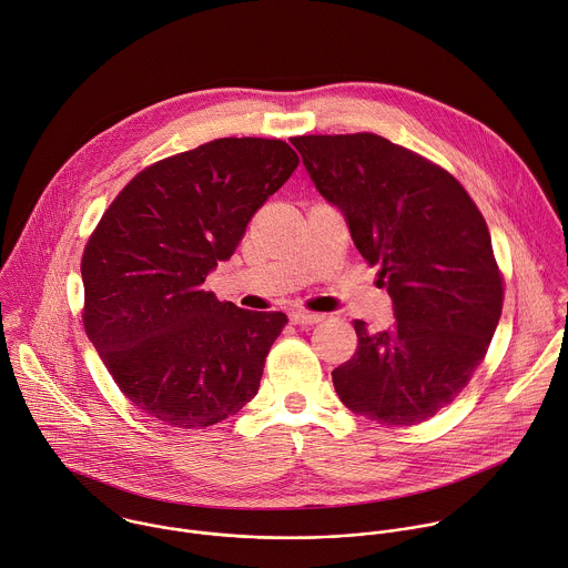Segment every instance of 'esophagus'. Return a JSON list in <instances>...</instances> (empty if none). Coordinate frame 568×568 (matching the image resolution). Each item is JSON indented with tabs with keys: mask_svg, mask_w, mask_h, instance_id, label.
I'll return each instance as SVG.
<instances>
[{
	"mask_svg": "<svg viewBox=\"0 0 568 568\" xmlns=\"http://www.w3.org/2000/svg\"><path fill=\"white\" fill-rule=\"evenodd\" d=\"M290 321L294 325H314L318 321H323V314H316V312H303V310H296L290 314Z\"/></svg>",
	"mask_w": 568,
	"mask_h": 568,
	"instance_id": "1",
	"label": "esophagus"
}]
</instances>
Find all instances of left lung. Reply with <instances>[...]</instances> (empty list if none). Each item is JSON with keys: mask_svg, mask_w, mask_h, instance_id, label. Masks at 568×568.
<instances>
[{"mask_svg": "<svg viewBox=\"0 0 568 568\" xmlns=\"http://www.w3.org/2000/svg\"><path fill=\"white\" fill-rule=\"evenodd\" d=\"M290 142L358 254L379 267L395 323L367 332L332 369L338 399L382 426H415L455 402L484 361L504 305L488 225L462 182L376 133Z\"/></svg>", "mask_w": 568, "mask_h": 568, "instance_id": "1", "label": "left lung"}]
</instances>
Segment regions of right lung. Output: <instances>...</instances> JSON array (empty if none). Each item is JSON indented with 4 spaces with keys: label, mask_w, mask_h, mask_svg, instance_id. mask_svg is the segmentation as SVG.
Listing matches in <instances>:
<instances>
[{
    "label": "right lung",
    "mask_w": 568,
    "mask_h": 568,
    "mask_svg": "<svg viewBox=\"0 0 568 568\" xmlns=\"http://www.w3.org/2000/svg\"><path fill=\"white\" fill-rule=\"evenodd\" d=\"M276 138H219L142 169L82 254V323L120 393L153 422L207 428L247 406L283 312L203 290L298 166Z\"/></svg>",
    "instance_id": "obj_1"
}]
</instances>
